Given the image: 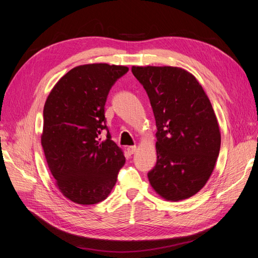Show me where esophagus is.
Wrapping results in <instances>:
<instances>
[{"mask_svg": "<svg viewBox=\"0 0 258 258\" xmlns=\"http://www.w3.org/2000/svg\"><path fill=\"white\" fill-rule=\"evenodd\" d=\"M127 151H128V153H129L130 155L135 154V153L137 152V146H129V147L127 148Z\"/></svg>", "mask_w": 258, "mask_h": 258, "instance_id": "obj_1", "label": "esophagus"}]
</instances>
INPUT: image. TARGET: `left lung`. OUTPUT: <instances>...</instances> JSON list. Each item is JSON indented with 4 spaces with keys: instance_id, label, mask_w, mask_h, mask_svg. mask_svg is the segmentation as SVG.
Listing matches in <instances>:
<instances>
[{
    "instance_id": "1",
    "label": "left lung",
    "mask_w": 258,
    "mask_h": 258,
    "mask_svg": "<svg viewBox=\"0 0 258 258\" xmlns=\"http://www.w3.org/2000/svg\"><path fill=\"white\" fill-rule=\"evenodd\" d=\"M153 108L157 162L147 173L155 191L178 201L196 195L212 174L221 148L213 107L192 74L176 67H132Z\"/></svg>"
}]
</instances>
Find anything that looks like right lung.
I'll list each match as a JSON object with an SVG mask.
<instances>
[{"instance_id":"add662e5","label":"right lung","mask_w":258,"mask_h":258,"mask_svg":"<svg viewBox=\"0 0 258 258\" xmlns=\"http://www.w3.org/2000/svg\"><path fill=\"white\" fill-rule=\"evenodd\" d=\"M128 71L106 63L76 67L61 77L45 102V157L58 188L75 204L104 200L126 162L107 129L104 105L112 86Z\"/></svg>"}]
</instances>
